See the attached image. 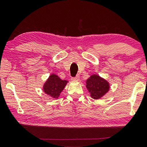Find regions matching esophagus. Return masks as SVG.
Segmentation results:
<instances>
[{
  "label": "esophagus",
  "mask_w": 147,
  "mask_h": 147,
  "mask_svg": "<svg viewBox=\"0 0 147 147\" xmlns=\"http://www.w3.org/2000/svg\"><path fill=\"white\" fill-rule=\"evenodd\" d=\"M71 80L72 81H74V82H78V81H79L80 80V76H76L75 78H71Z\"/></svg>",
  "instance_id": "esophagus-1"
}]
</instances>
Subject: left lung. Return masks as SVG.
Returning <instances> with one entry per match:
<instances>
[{
    "instance_id": "1",
    "label": "left lung",
    "mask_w": 147,
    "mask_h": 147,
    "mask_svg": "<svg viewBox=\"0 0 147 147\" xmlns=\"http://www.w3.org/2000/svg\"><path fill=\"white\" fill-rule=\"evenodd\" d=\"M86 83V87L90 92V96L96 100L103 97L110 90L109 82L96 74L90 76Z\"/></svg>"
}]
</instances>
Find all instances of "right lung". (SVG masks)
Listing matches in <instances>:
<instances>
[{
	"label": "right lung",
	"mask_w": 147,
	"mask_h": 147,
	"mask_svg": "<svg viewBox=\"0 0 147 147\" xmlns=\"http://www.w3.org/2000/svg\"><path fill=\"white\" fill-rule=\"evenodd\" d=\"M67 83V80H62L56 74H52L43 84V90L48 96L57 99Z\"/></svg>",
	"instance_id": "1"
}]
</instances>
